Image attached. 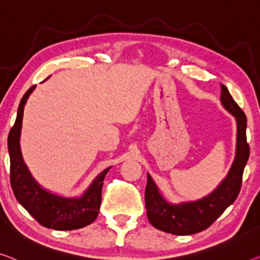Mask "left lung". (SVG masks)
I'll return each instance as SVG.
<instances>
[{
    "mask_svg": "<svg viewBox=\"0 0 260 260\" xmlns=\"http://www.w3.org/2000/svg\"><path fill=\"white\" fill-rule=\"evenodd\" d=\"M222 86L220 102L237 121V147L234 164L225 179L214 191L203 199L179 204L167 202L147 174L145 202L147 217L156 229L173 235H192L208 229L224 210L235 202L242 187L243 172L250 156V147L246 142V117L242 108L232 98L229 90Z\"/></svg>",
    "mask_w": 260,
    "mask_h": 260,
    "instance_id": "8db88e82",
    "label": "left lung"
}]
</instances>
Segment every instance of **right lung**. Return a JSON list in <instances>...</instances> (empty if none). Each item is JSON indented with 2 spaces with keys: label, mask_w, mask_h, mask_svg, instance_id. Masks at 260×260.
I'll return each instance as SVG.
<instances>
[{
  "label": "right lung",
  "mask_w": 260,
  "mask_h": 260,
  "mask_svg": "<svg viewBox=\"0 0 260 260\" xmlns=\"http://www.w3.org/2000/svg\"><path fill=\"white\" fill-rule=\"evenodd\" d=\"M34 90L35 86L30 87L23 95L17 110L16 121L8 135L11 188L18 203L41 225L53 230L80 229L91 224L98 216L104 179L111 167L100 173L80 197H61L44 190L31 176L19 148L23 110Z\"/></svg>",
  "instance_id": "1"
}]
</instances>
